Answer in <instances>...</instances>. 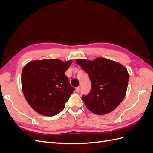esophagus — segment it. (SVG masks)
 <instances>
[{
  "label": "esophagus",
  "mask_w": 153,
  "mask_h": 153,
  "mask_svg": "<svg viewBox=\"0 0 153 153\" xmlns=\"http://www.w3.org/2000/svg\"><path fill=\"white\" fill-rule=\"evenodd\" d=\"M80 87H78L76 88V91L77 92H80Z\"/></svg>",
  "instance_id": "obj_1"
}]
</instances>
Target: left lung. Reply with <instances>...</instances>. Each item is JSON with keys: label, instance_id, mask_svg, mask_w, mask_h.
Masks as SVG:
<instances>
[{"label": "left lung", "instance_id": "1", "mask_svg": "<svg viewBox=\"0 0 153 153\" xmlns=\"http://www.w3.org/2000/svg\"><path fill=\"white\" fill-rule=\"evenodd\" d=\"M76 62L89 75L92 87L82 100L92 112L104 115L122 102L126 93L129 73L122 64L98 57L94 61L77 59Z\"/></svg>", "mask_w": 153, "mask_h": 153}]
</instances>
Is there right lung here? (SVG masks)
Listing matches in <instances>:
<instances>
[{
	"label": "right lung",
	"instance_id": "1",
	"mask_svg": "<svg viewBox=\"0 0 153 153\" xmlns=\"http://www.w3.org/2000/svg\"><path fill=\"white\" fill-rule=\"evenodd\" d=\"M71 61L47 59L27 64L22 72L23 93L29 105L38 113L53 116L65 107L74 87L65 72Z\"/></svg>",
	"mask_w": 153,
	"mask_h": 153
}]
</instances>
